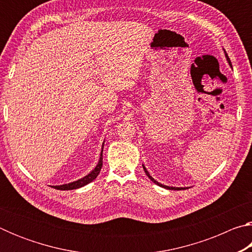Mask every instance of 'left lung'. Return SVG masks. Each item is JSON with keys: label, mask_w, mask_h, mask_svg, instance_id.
<instances>
[{"label": "left lung", "mask_w": 252, "mask_h": 252, "mask_svg": "<svg viewBox=\"0 0 252 252\" xmlns=\"http://www.w3.org/2000/svg\"><path fill=\"white\" fill-rule=\"evenodd\" d=\"M225 57H227V60H228V62H229V64H230V60H229V58H228V54H225ZM143 170H144V172H146V174H147V176L149 177V179H150V180H151L152 182H155L156 185H158L159 187L164 188V189H169V190H181V189H187V188H176V187H168V186L161 185V183H159L158 181H156L155 179H153V178L150 176V173L148 172V170L146 169V167H144V165H143Z\"/></svg>", "instance_id": "left-lung-1"}]
</instances>
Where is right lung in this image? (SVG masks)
Returning <instances> with one entry per match:
<instances>
[{"instance_id":"right-lung-1","label":"right lung","mask_w":252,"mask_h":252,"mask_svg":"<svg viewBox=\"0 0 252 252\" xmlns=\"http://www.w3.org/2000/svg\"><path fill=\"white\" fill-rule=\"evenodd\" d=\"M102 152H103V144H102V150H101V155H100V160L97 162L96 167L92 170V171L88 174V176H85L83 178L79 179V180H76L74 182H71V183H66V185H62V186H53L54 189H58V190H73V189H79L81 187H84L85 185H88V183L92 182L94 179L97 177V174L100 173L101 171V168H102Z\"/></svg>"}]
</instances>
